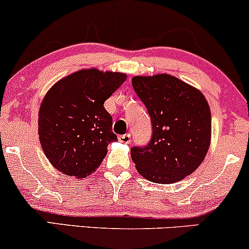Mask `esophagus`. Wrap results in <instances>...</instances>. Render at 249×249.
Masks as SVG:
<instances>
[{
  "label": "esophagus",
  "mask_w": 249,
  "mask_h": 249,
  "mask_svg": "<svg viewBox=\"0 0 249 249\" xmlns=\"http://www.w3.org/2000/svg\"><path fill=\"white\" fill-rule=\"evenodd\" d=\"M119 141L121 143H124V144H129L130 141H131V137H130V134H124V135H120L119 136Z\"/></svg>",
  "instance_id": "1"
}]
</instances>
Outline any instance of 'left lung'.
<instances>
[{
	"instance_id": "8db88e82",
	"label": "left lung",
	"mask_w": 249,
	"mask_h": 249,
	"mask_svg": "<svg viewBox=\"0 0 249 249\" xmlns=\"http://www.w3.org/2000/svg\"><path fill=\"white\" fill-rule=\"evenodd\" d=\"M148 110L149 143L133 146L131 159L141 176L155 183L178 182L197 168L211 137L210 108L203 94L166 73L131 79Z\"/></svg>"
}]
</instances>
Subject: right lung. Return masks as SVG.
Returning <instances> with one entry per match:
<instances>
[{
  "instance_id": "add662e5",
  "label": "right lung",
  "mask_w": 249,
  "mask_h": 249,
  "mask_svg": "<svg viewBox=\"0 0 249 249\" xmlns=\"http://www.w3.org/2000/svg\"><path fill=\"white\" fill-rule=\"evenodd\" d=\"M127 76L81 70L59 81L47 92L39 110V139L51 164L70 177H87L118 141L112 116L104 103Z\"/></svg>"
}]
</instances>
